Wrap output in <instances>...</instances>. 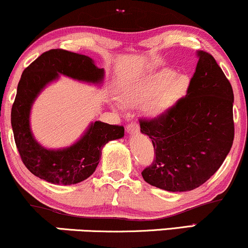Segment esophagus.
Listing matches in <instances>:
<instances>
[{
    "instance_id": "34e87169",
    "label": "esophagus",
    "mask_w": 248,
    "mask_h": 248,
    "mask_svg": "<svg viewBox=\"0 0 248 248\" xmlns=\"http://www.w3.org/2000/svg\"><path fill=\"white\" fill-rule=\"evenodd\" d=\"M126 129H127V133L136 134L139 133V130H140V127H139V124H136V122H130V124L127 126Z\"/></svg>"
}]
</instances>
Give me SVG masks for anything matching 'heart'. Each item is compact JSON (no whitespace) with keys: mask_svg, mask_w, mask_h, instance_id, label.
Listing matches in <instances>:
<instances>
[{"mask_svg":"<svg viewBox=\"0 0 248 248\" xmlns=\"http://www.w3.org/2000/svg\"><path fill=\"white\" fill-rule=\"evenodd\" d=\"M189 90V77L177 75L173 70L162 69L124 90V102L128 106L148 102V115L158 119L169 113L187 94ZM115 107L121 108L119 104H115Z\"/></svg>","mask_w":248,"mask_h":248,"instance_id":"heart-1","label":"heart"}]
</instances>
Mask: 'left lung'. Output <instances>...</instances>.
Here are the masks:
<instances>
[{"label": "left lung", "mask_w": 248, "mask_h": 248, "mask_svg": "<svg viewBox=\"0 0 248 248\" xmlns=\"http://www.w3.org/2000/svg\"><path fill=\"white\" fill-rule=\"evenodd\" d=\"M187 94L167 113L140 120L156 158L142 171L150 186L170 192L196 189L220 168L234 139L233 90L210 53L197 52Z\"/></svg>", "instance_id": "obj_1"}]
</instances>
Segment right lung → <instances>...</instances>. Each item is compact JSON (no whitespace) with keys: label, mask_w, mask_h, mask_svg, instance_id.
<instances>
[{"label":"right lung","mask_w":248,"mask_h":248,"mask_svg":"<svg viewBox=\"0 0 248 248\" xmlns=\"http://www.w3.org/2000/svg\"><path fill=\"white\" fill-rule=\"evenodd\" d=\"M61 76L101 86L105 70L99 69L92 58L80 53L62 49L44 52L22 73L11 108V127L17 149L30 172L51 184L71 186L85 181L95 171L102 148L109 141L124 138V128L94 121L69 147H43L31 130V108L39 93Z\"/></svg>","instance_id":"right-lung-1"}]
</instances>
